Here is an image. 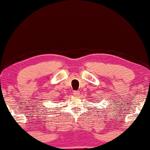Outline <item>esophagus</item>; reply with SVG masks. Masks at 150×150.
I'll return each instance as SVG.
<instances>
[{
  "mask_svg": "<svg viewBox=\"0 0 150 150\" xmlns=\"http://www.w3.org/2000/svg\"><path fill=\"white\" fill-rule=\"evenodd\" d=\"M73 94H74V96H78L80 95V91H75L73 92Z\"/></svg>",
  "mask_w": 150,
  "mask_h": 150,
  "instance_id": "esophagus-1",
  "label": "esophagus"
}]
</instances>
